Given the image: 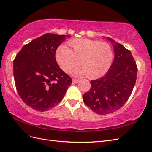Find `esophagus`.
<instances>
[{
    "instance_id": "34e87169",
    "label": "esophagus",
    "mask_w": 152,
    "mask_h": 152,
    "mask_svg": "<svg viewBox=\"0 0 152 152\" xmlns=\"http://www.w3.org/2000/svg\"><path fill=\"white\" fill-rule=\"evenodd\" d=\"M72 82L73 83H78L79 82V80H77V79H72Z\"/></svg>"
}]
</instances>
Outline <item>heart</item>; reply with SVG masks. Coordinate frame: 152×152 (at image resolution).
Returning <instances> with one entry per match:
<instances>
[{
  "instance_id": "1",
  "label": "heart",
  "mask_w": 152,
  "mask_h": 152,
  "mask_svg": "<svg viewBox=\"0 0 152 152\" xmlns=\"http://www.w3.org/2000/svg\"><path fill=\"white\" fill-rule=\"evenodd\" d=\"M71 50L60 46L56 51V59L64 72H70L80 62L82 66L74 71L76 76L98 78L110 68L114 53L112 47L101 41L80 38L70 42Z\"/></svg>"
}]
</instances>
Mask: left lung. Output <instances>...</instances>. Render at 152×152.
Wrapping results in <instances>:
<instances>
[{
  "mask_svg": "<svg viewBox=\"0 0 152 152\" xmlns=\"http://www.w3.org/2000/svg\"><path fill=\"white\" fill-rule=\"evenodd\" d=\"M114 60L108 72L91 80V87L83 96V102L92 111L105 115L118 110L128 101L137 80V66L131 51L112 38Z\"/></svg>",
  "mask_w": 152,
  "mask_h": 152,
  "instance_id": "1",
  "label": "left lung"
}]
</instances>
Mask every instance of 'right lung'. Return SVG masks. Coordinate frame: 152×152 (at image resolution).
<instances>
[{
	"instance_id": "add662e5",
	"label": "right lung",
	"mask_w": 152,
	"mask_h": 152,
	"mask_svg": "<svg viewBox=\"0 0 152 152\" xmlns=\"http://www.w3.org/2000/svg\"><path fill=\"white\" fill-rule=\"evenodd\" d=\"M69 35L46 33L25 44L13 61L16 89L22 101L44 112L59 103L72 79L57 63L56 52Z\"/></svg>"
}]
</instances>
